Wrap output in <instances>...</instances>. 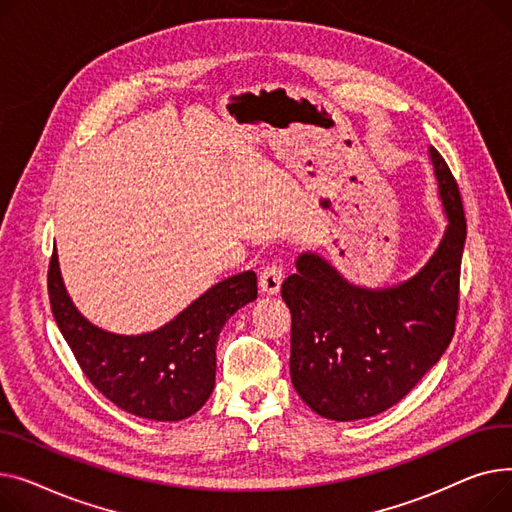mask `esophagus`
I'll use <instances>...</instances> for the list:
<instances>
[{
  "label": "esophagus",
  "instance_id": "esophagus-1",
  "mask_svg": "<svg viewBox=\"0 0 512 512\" xmlns=\"http://www.w3.org/2000/svg\"><path fill=\"white\" fill-rule=\"evenodd\" d=\"M281 285H283V268L277 262L268 264L260 273V289L266 295H275L279 293Z\"/></svg>",
  "mask_w": 512,
  "mask_h": 512
}]
</instances>
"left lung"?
I'll list each match as a JSON object with an SVG mask.
<instances>
[{
  "instance_id": "left-lung-1",
  "label": "left lung",
  "mask_w": 512,
  "mask_h": 512,
  "mask_svg": "<svg viewBox=\"0 0 512 512\" xmlns=\"http://www.w3.org/2000/svg\"><path fill=\"white\" fill-rule=\"evenodd\" d=\"M428 153L446 229L413 277L355 285L324 256L302 252L281 287L291 312L293 388L326 419L355 422L397 405L455 335L467 223L453 173L434 146Z\"/></svg>"
}]
</instances>
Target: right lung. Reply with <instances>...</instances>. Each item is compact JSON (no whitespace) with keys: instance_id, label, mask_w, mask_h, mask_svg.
I'll use <instances>...</instances> for the list:
<instances>
[{"instance_id":"1","label":"right lung","mask_w":512,"mask_h":512,"mask_svg":"<svg viewBox=\"0 0 512 512\" xmlns=\"http://www.w3.org/2000/svg\"><path fill=\"white\" fill-rule=\"evenodd\" d=\"M51 312L86 378L113 405L155 422H179L210 397L217 374V341L225 322L258 297L254 270L233 275L157 330L117 335L86 320L59 270L49 262Z\"/></svg>"}]
</instances>
